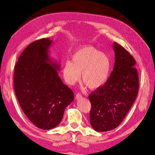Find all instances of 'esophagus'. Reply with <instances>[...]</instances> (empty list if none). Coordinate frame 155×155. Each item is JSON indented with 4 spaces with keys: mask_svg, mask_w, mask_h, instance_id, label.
Here are the masks:
<instances>
[{
    "mask_svg": "<svg viewBox=\"0 0 155 155\" xmlns=\"http://www.w3.org/2000/svg\"><path fill=\"white\" fill-rule=\"evenodd\" d=\"M76 99H80V98L82 97L81 94V93H78L76 95Z\"/></svg>",
    "mask_w": 155,
    "mask_h": 155,
    "instance_id": "34e87169",
    "label": "esophagus"
}]
</instances>
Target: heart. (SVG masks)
<instances>
[{
    "label": "heart",
    "instance_id": "heart-1",
    "mask_svg": "<svg viewBox=\"0 0 155 155\" xmlns=\"http://www.w3.org/2000/svg\"><path fill=\"white\" fill-rule=\"evenodd\" d=\"M71 61L65 62L64 78L70 85L79 81L91 90L101 87L109 79L111 60L109 56L92 46H82L72 55Z\"/></svg>",
    "mask_w": 155,
    "mask_h": 155
}]
</instances>
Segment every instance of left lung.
I'll list each match as a JSON object with an SVG mask.
<instances>
[{
  "instance_id": "obj_1",
  "label": "left lung",
  "mask_w": 155,
  "mask_h": 155,
  "mask_svg": "<svg viewBox=\"0 0 155 155\" xmlns=\"http://www.w3.org/2000/svg\"><path fill=\"white\" fill-rule=\"evenodd\" d=\"M115 63L107 82L88 96L90 121L99 132L116 128L125 118L138 95L139 78L135 59L118 43H114Z\"/></svg>"
}]
</instances>
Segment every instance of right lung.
Segmentation results:
<instances>
[{"label":"right lung","mask_w":155,"mask_h":155,"mask_svg":"<svg viewBox=\"0 0 155 155\" xmlns=\"http://www.w3.org/2000/svg\"><path fill=\"white\" fill-rule=\"evenodd\" d=\"M48 38L32 42L18 59L13 74L16 97L25 115L37 127L49 130L61 121L74 92L58 76V64L51 62Z\"/></svg>","instance_id":"add662e5"}]
</instances>
